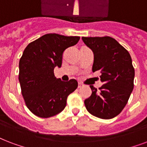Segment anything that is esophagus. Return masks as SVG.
I'll use <instances>...</instances> for the list:
<instances>
[{
  "mask_svg": "<svg viewBox=\"0 0 147 147\" xmlns=\"http://www.w3.org/2000/svg\"><path fill=\"white\" fill-rule=\"evenodd\" d=\"M82 86H83V84H82L81 83H80V82H79V83H78V87L80 88V87H81Z\"/></svg>",
  "mask_w": 147,
  "mask_h": 147,
  "instance_id": "1",
  "label": "esophagus"
}]
</instances>
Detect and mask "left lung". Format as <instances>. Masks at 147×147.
I'll list each match as a JSON object with an SVG mask.
<instances>
[{
	"instance_id": "left-lung-1",
	"label": "left lung",
	"mask_w": 147,
	"mask_h": 147,
	"mask_svg": "<svg viewBox=\"0 0 147 147\" xmlns=\"http://www.w3.org/2000/svg\"><path fill=\"white\" fill-rule=\"evenodd\" d=\"M94 53L93 72L100 70L99 90L90 85L91 96L84 100L87 111L101 119L117 117L127 105L134 90V68L129 52L110 37H83Z\"/></svg>"
}]
</instances>
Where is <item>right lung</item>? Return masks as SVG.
I'll return each mask as SVG.
<instances>
[{
    "instance_id": "1",
    "label": "right lung",
    "mask_w": 147,
    "mask_h": 147,
    "mask_svg": "<svg viewBox=\"0 0 147 147\" xmlns=\"http://www.w3.org/2000/svg\"><path fill=\"white\" fill-rule=\"evenodd\" d=\"M80 37L47 34L28 44L19 62V82L27 108L48 118L63 111L69 94L77 88L76 80L62 81L53 70L62 64L63 51L74 46Z\"/></svg>"
}]
</instances>
